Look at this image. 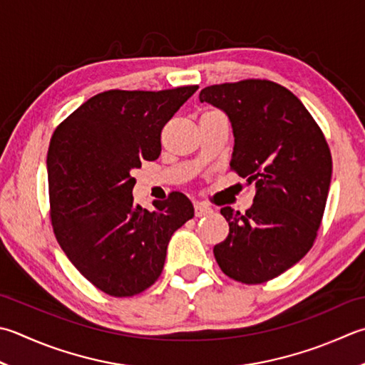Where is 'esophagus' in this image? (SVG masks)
I'll return each instance as SVG.
<instances>
[{"label":"esophagus","instance_id":"1","mask_svg":"<svg viewBox=\"0 0 365 365\" xmlns=\"http://www.w3.org/2000/svg\"><path fill=\"white\" fill-rule=\"evenodd\" d=\"M195 213H196V217H209V215H212L213 210H212V207H209L204 202H196Z\"/></svg>","mask_w":365,"mask_h":365}]
</instances>
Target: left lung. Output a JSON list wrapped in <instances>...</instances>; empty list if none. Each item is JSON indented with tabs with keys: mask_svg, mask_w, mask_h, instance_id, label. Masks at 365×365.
<instances>
[{
	"mask_svg": "<svg viewBox=\"0 0 365 365\" xmlns=\"http://www.w3.org/2000/svg\"><path fill=\"white\" fill-rule=\"evenodd\" d=\"M199 101L230 118L231 169L256 187L245 213L221 209L230 234L213 255L232 280H272L301 261L317 239L331 187V150L299 98L275 82L210 85Z\"/></svg>",
	"mask_w": 365,
	"mask_h": 365,
	"instance_id": "obj_1",
	"label": "left lung"
}]
</instances>
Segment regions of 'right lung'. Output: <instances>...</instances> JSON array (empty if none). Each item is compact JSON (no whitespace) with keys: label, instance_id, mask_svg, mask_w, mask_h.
I'll list each match as a JSON object with an SVG mask.
<instances>
[{"label":"right lung","instance_id":"right-lung-1","mask_svg":"<svg viewBox=\"0 0 365 365\" xmlns=\"http://www.w3.org/2000/svg\"><path fill=\"white\" fill-rule=\"evenodd\" d=\"M196 90L103 91L52 135L47 175L55 237L78 272L106 294L130 297L152 287L173 234L195 217L178 191L153 212L135 205L131 170L158 158L161 130Z\"/></svg>","mask_w":365,"mask_h":365}]
</instances>
